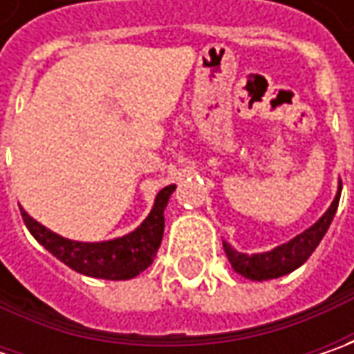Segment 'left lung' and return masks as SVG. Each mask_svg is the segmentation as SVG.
I'll list each match as a JSON object with an SVG mask.
<instances>
[{
    "mask_svg": "<svg viewBox=\"0 0 354 354\" xmlns=\"http://www.w3.org/2000/svg\"><path fill=\"white\" fill-rule=\"evenodd\" d=\"M339 198H341V191L337 193L333 205L329 207V211L321 216L319 221L311 228H307L306 232H301L299 236H295L290 240L288 244H281L278 248H274L272 252H264V254H240L234 248H230L226 242H223L226 252V258L230 266L234 268V272L244 276L248 279H272L286 276L293 272L295 268L306 262L307 258L313 254V250L319 246L321 238L325 236L327 228L333 221L337 207H339Z\"/></svg>",
    "mask_w": 354,
    "mask_h": 354,
    "instance_id": "obj_1",
    "label": "left lung"
}]
</instances>
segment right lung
<instances>
[{"mask_svg": "<svg viewBox=\"0 0 354 354\" xmlns=\"http://www.w3.org/2000/svg\"><path fill=\"white\" fill-rule=\"evenodd\" d=\"M175 185H169L157 193L156 205L149 216L126 236L110 240V242H75L50 232L48 228L39 225L27 212L21 209L23 223L29 232L41 242L53 256L61 262L80 272L84 276L104 279H129L136 278L147 266L153 262L163 238V211L167 207Z\"/></svg>", "mask_w": 354, "mask_h": 354, "instance_id": "add662e5", "label": "right lung"}]
</instances>
